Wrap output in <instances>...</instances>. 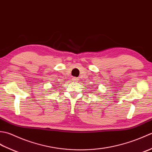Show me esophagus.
Returning a JSON list of instances; mask_svg holds the SVG:
<instances>
[{
  "instance_id": "34e87169",
  "label": "esophagus",
  "mask_w": 152,
  "mask_h": 152,
  "mask_svg": "<svg viewBox=\"0 0 152 152\" xmlns=\"http://www.w3.org/2000/svg\"><path fill=\"white\" fill-rule=\"evenodd\" d=\"M72 80H74V81H78V78H76V77H73L72 78Z\"/></svg>"
}]
</instances>
